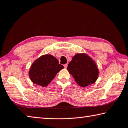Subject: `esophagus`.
<instances>
[{"instance_id": "esophagus-1", "label": "esophagus", "mask_w": 128, "mask_h": 128, "mask_svg": "<svg viewBox=\"0 0 128 128\" xmlns=\"http://www.w3.org/2000/svg\"><path fill=\"white\" fill-rule=\"evenodd\" d=\"M64 68H68V64H64Z\"/></svg>"}]
</instances>
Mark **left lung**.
Masks as SVG:
<instances>
[{
	"label": "left lung",
	"instance_id": "1",
	"mask_svg": "<svg viewBox=\"0 0 128 128\" xmlns=\"http://www.w3.org/2000/svg\"><path fill=\"white\" fill-rule=\"evenodd\" d=\"M68 70L76 83L82 87L95 83L99 76L97 64L85 53L75 54L69 62Z\"/></svg>",
	"mask_w": 128,
	"mask_h": 128
}]
</instances>
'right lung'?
I'll return each mask as SVG.
<instances>
[{
  "instance_id": "1",
  "label": "right lung",
  "mask_w": 128,
  "mask_h": 128,
  "mask_svg": "<svg viewBox=\"0 0 128 128\" xmlns=\"http://www.w3.org/2000/svg\"><path fill=\"white\" fill-rule=\"evenodd\" d=\"M64 68L56 57L50 54H45L33 63L29 72V76L33 83L46 87L56 74Z\"/></svg>"
}]
</instances>
